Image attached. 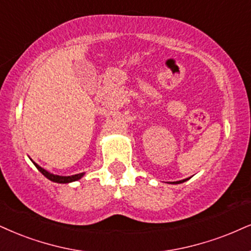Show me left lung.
I'll list each match as a JSON object with an SVG mask.
<instances>
[{"label":"left lung","instance_id":"left-lung-1","mask_svg":"<svg viewBox=\"0 0 251 251\" xmlns=\"http://www.w3.org/2000/svg\"><path fill=\"white\" fill-rule=\"evenodd\" d=\"M187 179H184V180H179V181H173L172 184H180V182H184V181H186Z\"/></svg>","mask_w":251,"mask_h":251}]
</instances>
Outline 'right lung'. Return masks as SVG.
I'll list each match as a JSON object with an SVG mask.
<instances>
[{"mask_svg":"<svg viewBox=\"0 0 251 251\" xmlns=\"http://www.w3.org/2000/svg\"><path fill=\"white\" fill-rule=\"evenodd\" d=\"M36 165V168L39 170L40 172L43 173V175L45 176L46 178L50 179L51 181H54V182H60V184H65V182H71V181H75V180H79L80 178L82 177L83 173H79V175H74V176H69V177H63V176H54L52 175V173L45 171L44 169L40 168L39 165H37L36 163H33Z\"/></svg>","mask_w":251,"mask_h":251,"instance_id":"add662e5","label":"right lung"}]
</instances>
